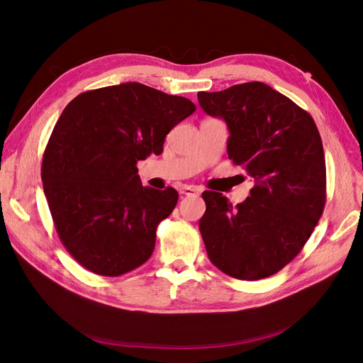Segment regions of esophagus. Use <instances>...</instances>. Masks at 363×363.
<instances>
[{"label": "esophagus", "mask_w": 363, "mask_h": 363, "mask_svg": "<svg viewBox=\"0 0 363 363\" xmlns=\"http://www.w3.org/2000/svg\"><path fill=\"white\" fill-rule=\"evenodd\" d=\"M199 191H200V189H199V188H196V186H193V185H182V186L179 188V193H181L182 196H193V194H199Z\"/></svg>", "instance_id": "obj_1"}]
</instances>
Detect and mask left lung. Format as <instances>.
Wrapping results in <instances>:
<instances>
[{
    "label": "left lung",
    "instance_id": "left-lung-1",
    "mask_svg": "<svg viewBox=\"0 0 363 363\" xmlns=\"http://www.w3.org/2000/svg\"><path fill=\"white\" fill-rule=\"evenodd\" d=\"M197 99L207 114L225 119L228 156L255 184L237 206L216 191L201 194L207 256L233 278H268L301 252L325 207L319 130L306 110L262 82L203 91Z\"/></svg>",
    "mask_w": 363,
    "mask_h": 363
}]
</instances>
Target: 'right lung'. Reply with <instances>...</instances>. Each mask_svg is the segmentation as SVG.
<instances>
[{
	"label": "right lung",
	"mask_w": 363,
	"mask_h": 363,
	"mask_svg": "<svg viewBox=\"0 0 363 363\" xmlns=\"http://www.w3.org/2000/svg\"><path fill=\"white\" fill-rule=\"evenodd\" d=\"M196 108L138 82L85 91L66 106L41 178L55 231L85 269L119 277L150 259L178 191L143 186L137 163L162 155L167 133Z\"/></svg>",
	"instance_id": "obj_1"
}]
</instances>
